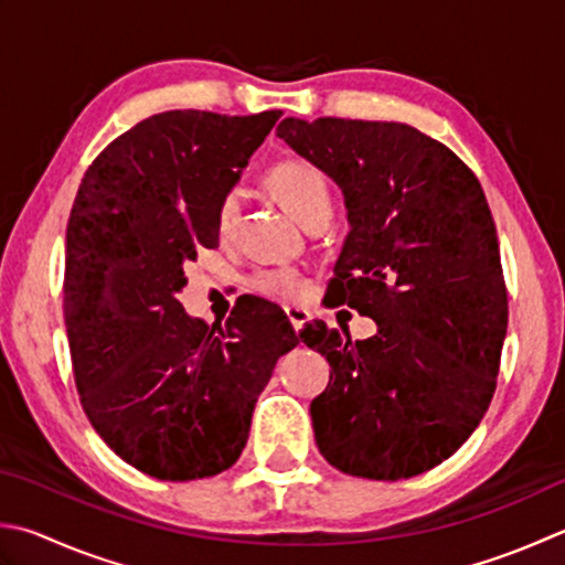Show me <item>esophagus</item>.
<instances>
[{
    "instance_id": "34e87169",
    "label": "esophagus",
    "mask_w": 565,
    "mask_h": 565,
    "mask_svg": "<svg viewBox=\"0 0 565 565\" xmlns=\"http://www.w3.org/2000/svg\"><path fill=\"white\" fill-rule=\"evenodd\" d=\"M285 315H287V319H290L295 332H300L302 324L310 319V312L302 310V307H285Z\"/></svg>"
}]
</instances>
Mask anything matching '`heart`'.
<instances>
[{"label":"heart","instance_id":"1","mask_svg":"<svg viewBox=\"0 0 565 565\" xmlns=\"http://www.w3.org/2000/svg\"><path fill=\"white\" fill-rule=\"evenodd\" d=\"M270 191L280 199V204L290 211L295 218L310 223L319 216H329L332 209V186L322 169L307 159H282L273 164L265 177ZM241 221V191H226L216 206V233L221 241L236 236ZM250 287L268 300L292 302L305 295V275L295 268H268L258 270L250 278Z\"/></svg>","mask_w":565,"mask_h":565}]
</instances>
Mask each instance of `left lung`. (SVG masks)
<instances>
[{"label": "left lung", "mask_w": 565, "mask_h": 565, "mask_svg": "<svg viewBox=\"0 0 565 565\" xmlns=\"http://www.w3.org/2000/svg\"><path fill=\"white\" fill-rule=\"evenodd\" d=\"M278 137L342 186L351 231L329 295L376 322L307 324L327 356L319 452L366 480H408L460 448L492 403L509 302L484 191L450 147L403 122L285 117Z\"/></svg>", "instance_id": "left-lung-1"}]
</instances>
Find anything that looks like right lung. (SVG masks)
<instances>
[{
    "label": "right lung",
    "instance_id": "add662e5",
    "mask_svg": "<svg viewBox=\"0 0 565 565\" xmlns=\"http://www.w3.org/2000/svg\"><path fill=\"white\" fill-rule=\"evenodd\" d=\"M280 115L147 117L93 159L73 201L63 317L81 406L115 455L157 480L228 470L275 361L302 339L268 302L206 324L177 300L184 265L218 246L221 196Z\"/></svg>",
    "mask_w": 565,
    "mask_h": 565
}]
</instances>
